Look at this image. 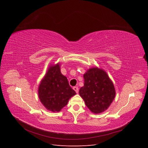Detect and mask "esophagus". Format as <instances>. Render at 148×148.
<instances>
[{"label": "esophagus", "instance_id": "esophagus-1", "mask_svg": "<svg viewBox=\"0 0 148 148\" xmlns=\"http://www.w3.org/2000/svg\"><path fill=\"white\" fill-rule=\"evenodd\" d=\"M73 89H74V90L75 91V92H77V93H78L79 89H78V88L77 86H75V87H73Z\"/></svg>", "mask_w": 148, "mask_h": 148}]
</instances>
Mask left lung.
I'll return each mask as SVG.
<instances>
[{"instance_id": "obj_1", "label": "left lung", "mask_w": 148, "mask_h": 148, "mask_svg": "<svg viewBox=\"0 0 148 148\" xmlns=\"http://www.w3.org/2000/svg\"><path fill=\"white\" fill-rule=\"evenodd\" d=\"M84 86L79 96L93 114H100L109 108L115 96L114 85L104 70L97 66L88 69L83 75Z\"/></svg>"}]
</instances>
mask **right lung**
I'll return each mask as SVG.
<instances>
[{
	"label": "right lung",
	"instance_id": "obj_1",
	"mask_svg": "<svg viewBox=\"0 0 148 148\" xmlns=\"http://www.w3.org/2000/svg\"><path fill=\"white\" fill-rule=\"evenodd\" d=\"M60 65L59 63L50 65L38 88L40 101L53 112H60L77 94L70 86L67 78L61 73Z\"/></svg>",
	"mask_w": 148,
	"mask_h": 148
}]
</instances>
